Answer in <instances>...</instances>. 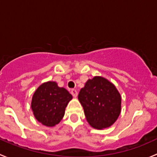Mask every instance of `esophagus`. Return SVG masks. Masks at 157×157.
Listing matches in <instances>:
<instances>
[{"label":"esophagus","mask_w":157,"mask_h":157,"mask_svg":"<svg viewBox=\"0 0 157 157\" xmlns=\"http://www.w3.org/2000/svg\"><path fill=\"white\" fill-rule=\"evenodd\" d=\"M71 94H72V95L74 98H76V97L78 96V92H77V90L75 89H72V90H71Z\"/></svg>","instance_id":"1"}]
</instances>
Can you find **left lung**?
Returning <instances> with one entry per match:
<instances>
[{
	"label": "left lung",
	"mask_w": 157,
	"mask_h": 157,
	"mask_svg": "<svg viewBox=\"0 0 157 157\" xmlns=\"http://www.w3.org/2000/svg\"><path fill=\"white\" fill-rule=\"evenodd\" d=\"M88 123L94 128H106L113 125L121 112V96L114 85L101 76L85 83L78 94Z\"/></svg>",
	"instance_id": "obj_1"
}]
</instances>
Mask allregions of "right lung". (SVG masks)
Wrapping results in <instances>:
<instances>
[{
  "instance_id": "add662e5",
  "label": "right lung",
  "mask_w": 157,
  "mask_h": 157,
  "mask_svg": "<svg viewBox=\"0 0 157 157\" xmlns=\"http://www.w3.org/2000/svg\"><path fill=\"white\" fill-rule=\"evenodd\" d=\"M72 96L55 82L40 85L32 97V109L37 120L48 127L54 126L63 117L65 109Z\"/></svg>"
}]
</instances>
